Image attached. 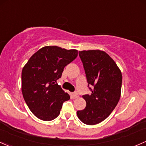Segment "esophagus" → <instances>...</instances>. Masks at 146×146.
Here are the masks:
<instances>
[{
  "instance_id": "esophagus-1",
  "label": "esophagus",
  "mask_w": 146,
  "mask_h": 146,
  "mask_svg": "<svg viewBox=\"0 0 146 146\" xmlns=\"http://www.w3.org/2000/svg\"><path fill=\"white\" fill-rule=\"evenodd\" d=\"M72 96H73V99H77L78 96H79V95H78V94L77 92H74L72 94Z\"/></svg>"
}]
</instances>
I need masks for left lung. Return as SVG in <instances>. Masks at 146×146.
I'll use <instances>...</instances> for the list:
<instances>
[{
    "mask_svg": "<svg viewBox=\"0 0 146 146\" xmlns=\"http://www.w3.org/2000/svg\"><path fill=\"white\" fill-rule=\"evenodd\" d=\"M89 85L93 86L90 94L82 98L87 105L78 110V117L87 125H94L106 119L120 99L122 76L114 60L99 50L79 52Z\"/></svg>",
    "mask_w": 146,
    "mask_h": 146,
    "instance_id": "left-lung-1",
    "label": "left lung"
}]
</instances>
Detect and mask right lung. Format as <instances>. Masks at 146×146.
Returning a JSON list of instances; mask_svg holds the SVG:
<instances>
[{
    "instance_id": "right-lung-1",
    "label": "right lung",
    "mask_w": 146,
    "mask_h": 146,
    "mask_svg": "<svg viewBox=\"0 0 146 146\" xmlns=\"http://www.w3.org/2000/svg\"><path fill=\"white\" fill-rule=\"evenodd\" d=\"M78 56L77 50L45 46L33 54L21 72V92L29 108L38 119L50 121L70 99L56 83L66 66Z\"/></svg>"
}]
</instances>
